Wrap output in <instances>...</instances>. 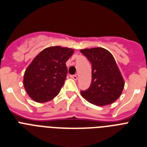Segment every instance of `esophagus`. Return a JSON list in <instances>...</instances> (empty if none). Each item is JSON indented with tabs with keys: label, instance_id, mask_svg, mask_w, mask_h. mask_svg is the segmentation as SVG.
<instances>
[{
	"label": "esophagus",
	"instance_id": "34e87169",
	"mask_svg": "<svg viewBox=\"0 0 147 147\" xmlns=\"http://www.w3.org/2000/svg\"><path fill=\"white\" fill-rule=\"evenodd\" d=\"M70 78L74 80H78V76H76V75H74V76H70Z\"/></svg>",
	"mask_w": 147,
	"mask_h": 147
}]
</instances>
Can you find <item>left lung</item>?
Listing matches in <instances>:
<instances>
[{
	"instance_id": "obj_1",
	"label": "left lung",
	"mask_w": 147,
	"mask_h": 147,
	"mask_svg": "<svg viewBox=\"0 0 147 147\" xmlns=\"http://www.w3.org/2000/svg\"><path fill=\"white\" fill-rule=\"evenodd\" d=\"M92 64V81L81 95L91 104L105 106L115 102L122 94L125 81L113 55L103 48L80 50Z\"/></svg>"
}]
</instances>
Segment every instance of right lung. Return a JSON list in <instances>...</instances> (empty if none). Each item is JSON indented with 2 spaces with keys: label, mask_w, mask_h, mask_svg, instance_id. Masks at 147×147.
I'll return each instance as SVG.
<instances>
[{
  "label": "right lung",
  "mask_w": 147,
  "mask_h": 147,
  "mask_svg": "<svg viewBox=\"0 0 147 147\" xmlns=\"http://www.w3.org/2000/svg\"><path fill=\"white\" fill-rule=\"evenodd\" d=\"M74 49L51 46L33 60L24 75L23 84L28 96L39 103L49 102L59 94L67 74L66 62Z\"/></svg>",
  "instance_id": "right-lung-1"
}]
</instances>
